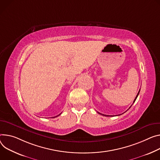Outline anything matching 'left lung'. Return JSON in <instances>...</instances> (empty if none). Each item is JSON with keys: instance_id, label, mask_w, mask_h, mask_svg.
Here are the masks:
<instances>
[{"instance_id": "left-lung-1", "label": "left lung", "mask_w": 160, "mask_h": 160, "mask_svg": "<svg viewBox=\"0 0 160 160\" xmlns=\"http://www.w3.org/2000/svg\"><path fill=\"white\" fill-rule=\"evenodd\" d=\"M140 91V89L139 90V91H138V94H137V96L135 97V99H134V101H133V103H135V100L137 99V97H138V94H139ZM131 107H132V106H131ZM130 107H129V108H130ZM98 113H99V114H101V115H104V116H107V117H109V116H112V115H104V114H102V113H99V112H98Z\"/></svg>"}]
</instances>
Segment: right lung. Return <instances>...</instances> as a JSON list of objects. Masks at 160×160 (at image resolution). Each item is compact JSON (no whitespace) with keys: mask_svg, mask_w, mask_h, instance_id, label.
Here are the masks:
<instances>
[{"mask_svg":"<svg viewBox=\"0 0 160 160\" xmlns=\"http://www.w3.org/2000/svg\"><path fill=\"white\" fill-rule=\"evenodd\" d=\"M59 115H61V113H60V114H59ZM59 115H57V116H56V117H57V116H59ZM56 117H54V118H56Z\"/></svg>","mask_w":160,"mask_h":160,"instance_id":"right-lung-1","label":"right lung"}]
</instances>
